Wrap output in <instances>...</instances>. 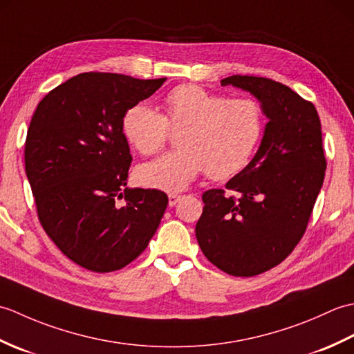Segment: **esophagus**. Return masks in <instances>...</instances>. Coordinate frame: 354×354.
I'll list each match as a JSON object with an SVG mask.
<instances>
[{
  "label": "esophagus",
  "mask_w": 354,
  "mask_h": 354,
  "mask_svg": "<svg viewBox=\"0 0 354 354\" xmlns=\"http://www.w3.org/2000/svg\"><path fill=\"white\" fill-rule=\"evenodd\" d=\"M179 199H181V196H179V194H175V193H170L169 194V205L170 207H173V205H176L178 202H179Z\"/></svg>",
  "instance_id": "1"
}]
</instances>
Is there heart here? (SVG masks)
<instances>
[{
	"instance_id": "1",
	"label": "heart",
	"mask_w": 354,
	"mask_h": 354,
	"mask_svg": "<svg viewBox=\"0 0 354 354\" xmlns=\"http://www.w3.org/2000/svg\"><path fill=\"white\" fill-rule=\"evenodd\" d=\"M165 114L137 103L122 120L127 141L142 155H153L167 141L170 129L179 131L181 149L141 164L138 183L149 189L178 193L202 171L213 179L236 175L257 149L265 118L259 102L248 97L228 99L194 84L173 88L164 99Z\"/></svg>"
}]
</instances>
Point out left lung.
Wrapping results in <instances>:
<instances>
[{
    "instance_id": "8db88e82",
    "label": "left lung",
    "mask_w": 354,
    "mask_h": 354,
    "mask_svg": "<svg viewBox=\"0 0 354 354\" xmlns=\"http://www.w3.org/2000/svg\"><path fill=\"white\" fill-rule=\"evenodd\" d=\"M251 93L268 123L257 153L225 189L202 194L196 239L223 272L254 277L288 257L301 240L326 175L318 112L280 82L255 76L221 80Z\"/></svg>"
}]
</instances>
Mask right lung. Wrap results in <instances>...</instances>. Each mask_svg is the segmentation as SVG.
Listing matches in <instances>:
<instances>
[{
	"label": "right lung",
	"mask_w": 354,
	"mask_h": 354,
	"mask_svg": "<svg viewBox=\"0 0 354 354\" xmlns=\"http://www.w3.org/2000/svg\"><path fill=\"white\" fill-rule=\"evenodd\" d=\"M164 79L82 73L37 104L26 140V175L37 217L66 257L112 272L146 250L167 208L160 190L129 189L132 156L122 120Z\"/></svg>",
	"instance_id": "1"
}]
</instances>
